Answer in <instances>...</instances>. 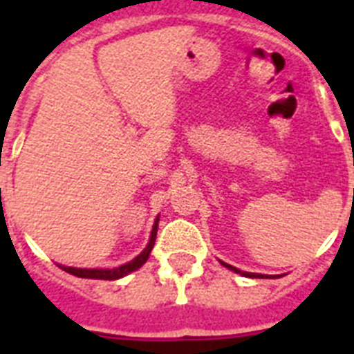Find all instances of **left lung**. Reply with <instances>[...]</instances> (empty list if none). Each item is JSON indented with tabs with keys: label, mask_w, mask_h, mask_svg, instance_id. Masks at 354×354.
<instances>
[{
	"label": "left lung",
	"mask_w": 354,
	"mask_h": 354,
	"mask_svg": "<svg viewBox=\"0 0 354 354\" xmlns=\"http://www.w3.org/2000/svg\"><path fill=\"white\" fill-rule=\"evenodd\" d=\"M221 263L224 264V266H226L227 270H232V272H235V274L244 275V277H253V279H255V277H259V279H263V277H268V275H263V274H253V272H241V270L235 268V266H232V264H226V263H224V261H221Z\"/></svg>",
	"instance_id": "8db88e82"
}]
</instances>
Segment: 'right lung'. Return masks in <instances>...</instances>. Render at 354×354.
Returning <instances> with one entry per match:
<instances>
[{
    "label": "right lung",
    "instance_id": "1",
    "mask_svg": "<svg viewBox=\"0 0 354 354\" xmlns=\"http://www.w3.org/2000/svg\"><path fill=\"white\" fill-rule=\"evenodd\" d=\"M158 222H160V216H156L154 226H152V232H150V239L147 242V246L141 253H139L138 257H133L132 261H128V263L121 264L118 268H75V266H64V264H58L60 268L66 270L68 274L77 275V277H84V279H121L124 275L132 274L136 270H139L143 266L150 257V252H152V248H154L156 242V233H158Z\"/></svg>",
    "mask_w": 354,
    "mask_h": 354
}]
</instances>
